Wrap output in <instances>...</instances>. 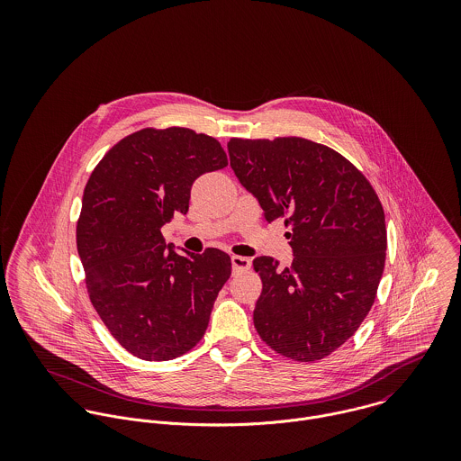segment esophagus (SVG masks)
Returning <instances> with one entry per match:
<instances>
[{
  "instance_id": "obj_1",
  "label": "esophagus",
  "mask_w": 461,
  "mask_h": 461,
  "mask_svg": "<svg viewBox=\"0 0 461 461\" xmlns=\"http://www.w3.org/2000/svg\"><path fill=\"white\" fill-rule=\"evenodd\" d=\"M230 261H232V269L234 271H247L252 266V261L249 258H241V256H232Z\"/></svg>"
}]
</instances>
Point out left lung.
Here are the masks:
<instances>
[{
  "instance_id": "1",
  "label": "left lung",
  "mask_w": 461,
  "mask_h": 461,
  "mask_svg": "<svg viewBox=\"0 0 461 461\" xmlns=\"http://www.w3.org/2000/svg\"><path fill=\"white\" fill-rule=\"evenodd\" d=\"M230 167L267 221L285 216L294 259H254L263 282L254 325L285 358L318 362L369 314L385 267L387 227L367 177L327 145L284 136L230 138Z\"/></svg>"
}]
</instances>
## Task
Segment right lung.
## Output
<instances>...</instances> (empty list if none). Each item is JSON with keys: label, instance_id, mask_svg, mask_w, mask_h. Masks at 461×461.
<instances>
[{"label": "right lung", "instance_id": "right-lung-1", "mask_svg": "<svg viewBox=\"0 0 461 461\" xmlns=\"http://www.w3.org/2000/svg\"><path fill=\"white\" fill-rule=\"evenodd\" d=\"M220 141L188 128H143L117 141L92 170L76 223L88 298L113 339L149 362L177 358L203 337L230 276V258H190L161 227L188 212L198 176L227 167Z\"/></svg>", "mask_w": 461, "mask_h": 461}]
</instances>
